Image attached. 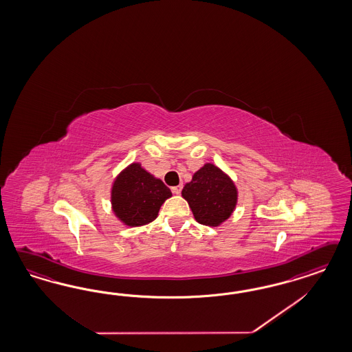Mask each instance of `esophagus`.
Segmentation results:
<instances>
[{
    "instance_id": "obj_1",
    "label": "esophagus",
    "mask_w": 352,
    "mask_h": 352,
    "mask_svg": "<svg viewBox=\"0 0 352 352\" xmlns=\"http://www.w3.org/2000/svg\"><path fill=\"white\" fill-rule=\"evenodd\" d=\"M182 188H183V186H182V184H178V186L171 187V191H173V193H175V195H179L182 192Z\"/></svg>"
}]
</instances>
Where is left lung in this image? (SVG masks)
Wrapping results in <instances>:
<instances>
[{"instance_id":"1","label":"left lung","mask_w":352,"mask_h":352,"mask_svg":"<svg viewBox=\"0 0 352 352\" xmlns=\"http://www.w3.org/2000/svg\"><path fill=\"white\" fill-rule=\"evenodd\" d=\"M182 196L190 205L195 219L209 227H218L227 221L237 204L234 182L213 164H205L193 174L192 181L183 187Z\"/></svg>"}]
</instances>
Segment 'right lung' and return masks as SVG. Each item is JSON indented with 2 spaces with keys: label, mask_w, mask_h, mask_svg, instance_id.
<instances>
[{
  "label": "right lung",
  "mask_w": 352,
  "mask_h": 352,
  "mask_svg": "<svg viewBox=\"0 0 352 352\" xmlns=\"http://www.w3.org/2000/svg\"><path fill=\"white\" fill-rule=\"evenodd\" d=\"M169 197L170 190L161 179L144 170L139 162H133L121 171L111 190L112 210L129 227L155 221L161 205Z\"/></svg>",
  "instance_id": "obj_1"
}]
</instances>
